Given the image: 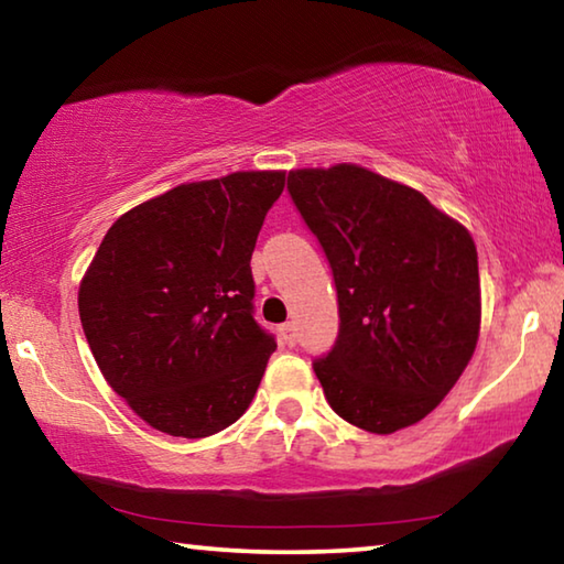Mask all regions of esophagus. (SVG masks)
<instances>
[{"mask_svg":"<svg viewBox=\"0 0 564 564\" xmlns=\"http://www.w3.org/2000/svg\"><path fill=\"white\" fill-rule=\"evenodd\" d=\"M279 333H281V340L285 343V346H295V326H293V323H283Z\"/></svg>","mask_w":564,"mask_h":564,"instance_id":"esophagus-1","label":"esophagus"}]
</instances>
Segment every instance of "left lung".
Listing matches in <instances>:
<instances>
[{
  "mask_svg": "<svg viewBox=\"0 0 564 564\" xmlns=\"http://www.w3.org/2000/svg\"><path fill=\"white\" fill-rule=\"evenodd\" d=\"M289 194L338 291V338L313 360L326 400L368 433L417 423L480 333L473 236L420 191L356 164L291 171Z\"/></svg>",
  "mask_w": 564,
  "mask_h": 564,
  "instance_id": "left-lung-1",
  "label": "left lung"
}]
</instances>
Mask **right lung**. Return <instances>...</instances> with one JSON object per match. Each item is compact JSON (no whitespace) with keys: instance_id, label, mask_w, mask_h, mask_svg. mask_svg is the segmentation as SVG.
Wrapping results in <instances>:
<instances>
[{"instance_id":"obj_1","label":"right lung","mask_w":564,"mask_h":564,"mask_svg":"<svg viewBox=\"0 0 564 564\" xmlns=\"http://www.w3.org/2000/svg\"><path fill=\"white\" fill-rule=\"evenodd\" d=\"M285 171H236L123 214L79 285L107 383L156 431L208 437L246 413L275 338L253 318L251 256Z\"/></svg>"}]
</instances>
